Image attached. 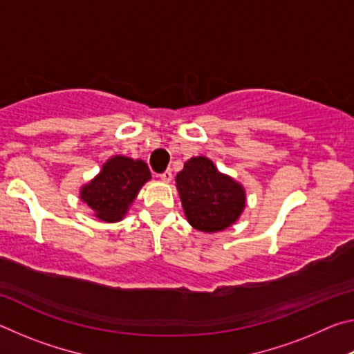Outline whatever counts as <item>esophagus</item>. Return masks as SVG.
<instances>
[{
    "label": "esophagus",
    "instance_id": "1",
    "mask_svg": "<svg viewBox=\"0 0 354 354\" xmlns=\"http://www.w3.org/2000/svg\"><path fill=\"white\" fill-rule=\"evenodd\" d=\"M159 178L162 179L164 183H170V181H171V171L167 170V171H164V173H160Z\"/></svg>",
    "mask_w": 354,
    "mask_h": 354
}]
</instances>
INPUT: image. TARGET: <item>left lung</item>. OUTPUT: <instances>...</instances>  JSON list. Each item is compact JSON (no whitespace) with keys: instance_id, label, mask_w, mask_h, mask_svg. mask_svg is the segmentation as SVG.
I'll return each mask as SVG.
<instances>
[{"instance_id":"1","label":"left lung","mask_w":354,"mask_h":354,"mask_svg":"<svg viewBox=\"0 0 354 354\" xmlns=\"http://www.w3.org/2000/svg\"><path fill=\"white\" fill-rule=\"evenodd\" d=\"M184 214L195 230L218 232L236 223L245 207V189L217 170L211 159L196 156L176 175Z\"/></svg>"}]
</instances>
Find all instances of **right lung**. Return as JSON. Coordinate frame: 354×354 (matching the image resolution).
Returning a JSON list of instances; mask_svg holds the SVG:
<instances>
[{
    "instance_id": "obj_1",
    "label": "right lung",
    "mask_w": 354,
    "mask_h": 354,
    "mask_svg": "<svg viewBox=\"0 0 354 354\" xmlns=\"http://www.w3.org/2000/svg\"><path fill=\"white\" fill-rule=\"evenodd\" d=\"M151 173L140 159L113 156L91 183L82 185L81 200L101 221L113 223L127 215L137 194Z\"/></svg>"
}]
</instances>
